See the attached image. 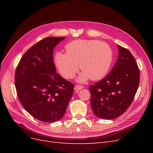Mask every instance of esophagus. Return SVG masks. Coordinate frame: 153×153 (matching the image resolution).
Instances as JSON below:
<instances>
[{"label": "esophagus", "mask_w": 153, "mask_h": 153, "mask_svg": "<svg viewBox=\"0 0 153 153\" xmlns=\"http://www.w3.org/2000/svg\"><path fill=\"white\" fill-rule=\"evenodd\" d=\"M83 88H84V86H82V85H75V88H74V89H75V91H80V90H81V89H82Z\"/></svg>", "instance_id": "esophagus-1"}]
</instances>
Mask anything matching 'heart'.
<instances>
[{
    "mask_svg": "<svg viewBox=\"0 0 153 153\" xmlns=\"http://www.w3.org/2000/svg\"><path fill=\"white\" fill-rule=\"evenodd\" d=\"M66 53L57 52L54 62L62 76L71 79L80 67L77 80L84 82L102 79L110 70L113 53L108 44L98 40L77 39L67 44Z\"/></svg>",
    "mask_w": 153,
    "mask_h": 153,
    "instance_id": "1",
    "label": "heart"
}]
</instances>
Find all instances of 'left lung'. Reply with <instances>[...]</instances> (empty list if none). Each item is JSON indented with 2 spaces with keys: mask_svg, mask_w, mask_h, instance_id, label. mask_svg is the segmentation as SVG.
Returning <instances> with one entry per match:
<instances>
[{
  "mask_svg": "<svg viewBox=\"0 0 153 153\" xmlns=\"http://www.w3.org/2000/svg\"><path fill=\"white\" fill-rule=\"evenodd\" d=\"M119 56L112 71L103 79L89 86L91 106L101 119H114L131 104L140 82L135 59L126 48L117 45Z\"/></svg>",
  "mask_w": 153,
  "mask_h": 153,
  "instance_id": "left-lung-1",
  "label": "left lung"
}]
</instances>
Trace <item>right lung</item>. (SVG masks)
<instances>
[{
    "label": "right lung",
    "instance_id": "obj_1",
    "mask_svg": "<svg viewBox=\"0 0 153 153\" xmlns=\"http://www.w3.org/2000/svg\"><path fill=\"white\" fill-rule=\"evenodd\" d=\"M65 37H48L30 47L16 69L18 98L32 117L45 123L61 119L73 95L74 85L56 73L53 52Z\"/></svg>",
    "mask_w": 153,
    "mask_h": 153
}]
</instances>
